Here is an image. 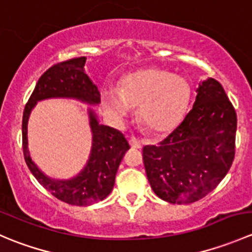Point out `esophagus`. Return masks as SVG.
Instances as JSON below:
<instances>
[{"label":"esophagus","mask_w":252,"mask_h":252,"mask_svg":"<svg viewBox=\"0 0 252 252\" xmlns=\"http://www.w3.org/2000/svg\"><path fill=\"white\" fill-rule=\"evenodd\" d=\"M129 144L133 149H141V142L138 140V139H130L129 140Z\"/></svg>","instance_id":"esophagus-1"}]
</instances>
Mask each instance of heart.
Returning a JSON list of instances; mask_svg holds the SVG:
<instances>
[{"label": "heart", "mask_w": 252, "mask_h": 252, "mask_svg": "<svg viewBox=\"0 0 252 252\" xmlns=\"http://www.w3.org/2000/svg\"><path fill=\"white\" fill-rule=\"evenodd\" d=\"M190 86L185 79L168 70L150 68L124 79L119 90L102 91L103 108L122 119L138 107V122L149 133L161 135L172 131L184 117L190 101Z\"/></svg>", "instance_id": "b5f03b06"}]
</instances>
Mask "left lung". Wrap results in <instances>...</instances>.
Listing matches in <instances>:
<instances>
[{
  "label": "left lung",
  "instance_id": "obj_1",
  "mask_svg": "<svg viewBox=\"0 0 252 252\" xmlns=\"http://www.w3.org/2000/svg\"><path fill=\"white\" fill-rule=\"evenodd\" d=\"M182 123L158 145L142 149L155 194L171 204H190L212 191L235 155L236 113L223 86L207 79Z\"/></svg>",
  "mask_w": 252,
  "mask_h": 252
}]
</instances>
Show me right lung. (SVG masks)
I'll return each instance as SVG.
<instances>
[{
  "instance_id": "add662e5",
  "label": "right lung",
  "mask_w": 252,
  "mask_h": 252,
  "mask_svg": "<svg viewBox=\"0 0 252 252\" xmlns=\"http://www.w3.org/2000/svg\"><path fill=\"white\" fill-rule=\"evenodd\" d=\"M85 57L53 64L37 80L32 96L23 112L22 135L23 154L30 172L37 182L55 197L65 204L89 206L102 201L112 191L117 169L129 144L119 130L100 126L93 111H89L93 131V149L85 168L70 180H55L42 173L32 161L28 150V119L37 101L50 97H73L97 105L101 101L100 91L85 72Z\"/></svg>"
}]
</instances>
